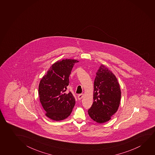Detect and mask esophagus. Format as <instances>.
<instances>
[{"label": "esophagus", "instance_id": "obj_1", "mask_svg": "<svg viewBox=\"0 0 155 155\" xmlns=\"http://www.w3.org/2000/svg\"><path fill=\"white\" fill-rule=\"evenodd\" d=\"M84 95V94H79V95H78V100H81V99L83 98Z\"/></svg>", "mask_w": 155, "mask_h": 155}]
</instances>
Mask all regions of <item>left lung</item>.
I'll list each match as a JSON object with an SVG mask.
<instances>
[{
	"instance_id": "8db88e82",
	"label": "left lung",
	"mask_w": 155,
	"mask_h": 155,
	"mask_svg": "<svg viewBox=\"0 0 155 155\" xmlns=\"http://www.w3.org/2000/svg\"><path fill=\"white\" fill-rule=\"evenodd\" d=\"M94 81L93 103L89 116L99 124L108 121L119 107L121 92L114 74L104 65L100 66Z\"/></svg>"
}]
</instances>
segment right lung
I'll return each instance as SVG.
<instances>
[{
    "label": "right lung",
    "instance_id": "obj_1",
    "mask_svg": "<svg viewBox=\"0 0 155 155\" xmlns=\"http://www.w3.org/2000/svg\"><path fill=\"white\" fill-rule=\"evenodd\" d=\"M78 61L63 59L55 62L41 79L38 94L45 115L50 119L58 121L71 114L75 105L71 92L65 93L69 85L72 69Z\"/></svg>",
    "mask_w": 155,
    "mask_h": 155
}]
</instances>
